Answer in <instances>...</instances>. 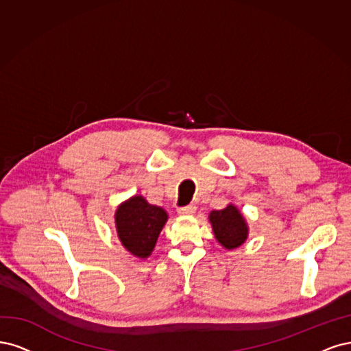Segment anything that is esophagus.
<instances>
[{"mask_svg": "<svg viewBox=\"0 0 351 351\" xmlns=\"http://www.w3.org/2000/svg\"><path fill=\"white\" fill-rule=\"evenodd\" d=\"M195 210H197V207L194 204H189L185 207H179L178 213L180 214V216H191V214L195 213Z\"/></svg>", "mask_w": 351, "mask_h": 351, "instance_id": "esophagus-1", "label": "esophagus"}]
</instances>
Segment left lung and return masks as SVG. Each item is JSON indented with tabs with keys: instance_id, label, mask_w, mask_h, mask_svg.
I'll return each mask as SVG.
<instances>
[{
	"instance_id": "left-lung-1",
	"label": "left lung",
	"mask_w": 351,
	"mask_h": 351,
	"mask_svg": "<svg viewBox=\"0 0 351 351\" xmlns=\"http://www.w3.org/2000/svg\"><path fill=\"white\" fill-rule=\"evenodd\" d=\"M210 221L216 239L228 250L241 246L246 236V223L234 206H228L223 210H214L210 213Z\"/></svg>"
}]
</instances>
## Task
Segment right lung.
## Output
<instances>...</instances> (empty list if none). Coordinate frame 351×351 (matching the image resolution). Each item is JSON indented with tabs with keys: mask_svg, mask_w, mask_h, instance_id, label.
<instances>
[{
	"mask_svg": "<svg viewBox=\"0 0 351 351\" xmlns=\"http://www.w3.org/2000/svg\"><path fill=\"white\" fill-rule=\"evenodd\" d=\"M117 230L119 241L138 258H147L154 250L167 214L163 208L152 206L137 195L119 206L117 210Z\"/></svg>",
	"mask_w": 351,
	"mask_h": 351,
	"instance_id": "1",
	"label": "right lung"
}]
</instances>
